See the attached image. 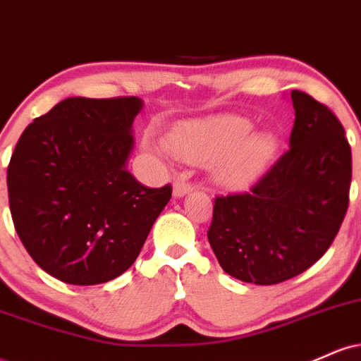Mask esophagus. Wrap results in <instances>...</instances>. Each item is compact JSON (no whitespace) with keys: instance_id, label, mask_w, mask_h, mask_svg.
<instances>
[{"instance_id":"esophagus-1","label":"esophagus","mask_w":361,"mask_h":361,"mask_svg":"<svg viewBox=\"0 0 361 361\" xmlns=\"http://www.w3.org/2000/svg\"><path fill=\"white\" fill-rule=\"evenodd\" d=\"M193 190V186L188 183V181L185 180H175V183H173V193H175V197H185L186 193H190Z\"/></svg>"}]
</instances>
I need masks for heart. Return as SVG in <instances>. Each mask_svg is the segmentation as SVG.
I'll return each mask as SVG.
<instances>
[{
  "mask_svg": "<svg viewBox=\"0 0 361 361\" xmlns=\"http://www.w3.org/2000/svg\"><path fill=\"white\" fill-rule=\"evenodd\" d=\"M251 130L250 120L235 115L188 120L169 130L166 144L149 140L146 149L157 157L171 152L185 163H212L215 183L239 190L258 180L276 152L273 135Z\"/></svg>",
  "mask_w": 361,
  "mask_h": 361,
  "instance_id": "1",
  "label": "heart"
}]
</instances>
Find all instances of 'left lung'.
<instances>
[{"label":"left lung","instance_id":"1","mask_svg":"<svg viewBox=\"0 0 361 361\" xmlns=\"http://www.w3.org/2000/svg\"><path fill=\"white\" fill-rule=\"evenodd\" d=\"M290 147L250 192L217 197L207 233L222 270L255 285L300 275L336 238L350 202L351 147L326 105L290 93Z\"/></svg>","mask_w":361,"mask_h":361}]
</instances>
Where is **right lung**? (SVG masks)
I'll use <instances>...</instances> for the list:
<instances>
[{
	"label": "right lung",
	"mask_w": 361,
	"mask_h": 361,
	"mask_svg": "<svg viewBox=\"0 0 361 361\" xmlns=\"http://www.w3.org/2000/svg\"><path fill=\"white\" fill-rule=\"evenodd\" d=\"M137 97L57 103L20 135L8 164L16 234L54 279L98 285L132 267L171 185L147 188L128 173Z\"/></svg>",
	"instance_id": "add662e5"
}]
</instances>
